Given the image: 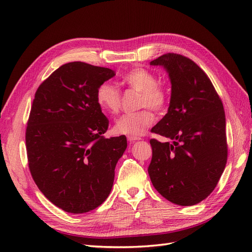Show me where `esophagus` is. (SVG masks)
I'll use <instances>...</instances> for the list:
<instances>
[{"instance_id":"1","label":"esophagus","mask_w":252,"mask_h":252,"mask_svg":"<svg viewBox=\"0 0 252 252\" xmlns=\"http://www.w3.org/2000/svg\"><path fill=\"white\" fill-rule=\"evenodd\" d=\"M139 138H133V136H128V141L130 143H134L135 141H139Z\"/></svg>"}]
</instances>
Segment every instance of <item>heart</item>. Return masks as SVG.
I'll return each instance as SVG.
<instances>
[{
	"instance_id": "obj_1",
	"label": "heart",
	"mask_w": 252,
	"mask_h": 252,
	"mask_svg": "<svg viewBox=\"0 0 252 252\" xmlns=\"http://www.w3.org/2000/svg\"><path fill=\"white\" fill-rule=\"evenodd\" d=\"M123 82L141 93L139 107L162 112L168 103L167 91L158 84L157 75L144 68H134L126 72ZM96 103L104 112L114 114L121 108V93L118 87L110 83H103L96 90ZM155 117L148 109H143L134 113H127L121 117L113 126V131L117 134L128 136L143 135L154 123Z\"/></svg>"
}]
</instances>
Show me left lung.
<instances>
[{
	"mask_svg": "<svg viewBox=\"0 0 252 252\" xmlns=\"http://www.w3.org/2000/svg\"><path fill=\"white\" fill-rule=\"evenodd\" d=\"M169 75L168 112L151 129L172 140H150L148 173L158 192L169 202L192 206L216 188L227 162L223 103L211 81L190 59L166 53L151 61Z\"/></svg>",
	"mask_w": 252,
	"mask_h": 252,
	"instance_id": "1",
	"label": "left lung"
}]
</instances>
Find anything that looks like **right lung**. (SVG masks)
Segmentation results:
<instances>
[{
    "label": "right lung",
    "mask_w": 252,
    "mask_h": 252,
    "mask_svg": "<svg viewBox=\"0 0 252 252\" xmlns=\"http://www.w3.org/2000/svg\"><path fill=\"white\" fill-rule=\"evenodd\" d=\"M114 75L109 68L71 62L35 93L26 129L29 170L42 193L66 212L85 213L107 199L127 148L125 135H102L109 121L96 90Z\"/></svg>",
    "instance_id": "add662e5"
}]
</instances>
